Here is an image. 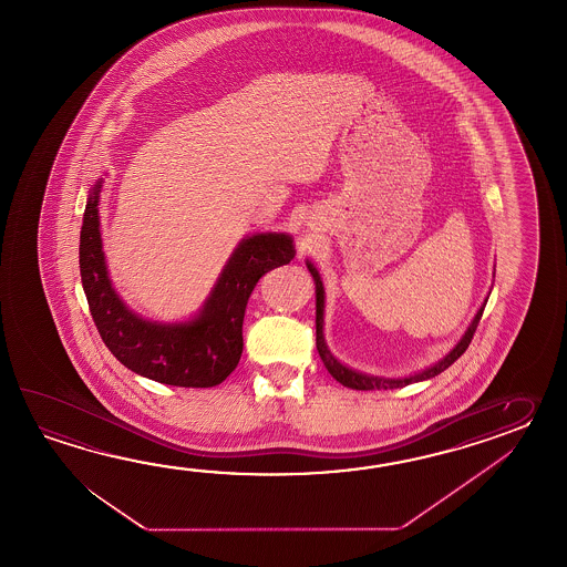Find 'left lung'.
I'll return each instance as SVG.
<instances>
[{
	"mask_svg": "<svg viewBox=\"0 0 567 567\" xmlns=\"http://www.w3.org/2000/svg\"><path fill=\"white\" fill-rule=\"evenodd\" d=\"M306 266L312 274L313 284H316V349L320 359L324 362L328 373L332 374L337 379L340 385L349 386V389H357V391H373V389H399V386L411 385V383H420L425 379H432L435 374L444 373L447 367L452 362L458 361L460 357L466 352L468 344L472 342V337L476 332V326L481 322L482 312H484V306L486 300L481 306V310L474 316L471 326L466 328L464 337L460 338L458 344L454 349L447 352L446 357L442 361L435 362L432 367H427L422 373L410 374V377H403V379H385V377H373V374L359 373V371H352L349 367H344L342 362L337 361V357L328 350L324 340V286H322V279L318 269L313 267L312 261H306Z\"/></svg>",
	"mask_w": 567,
	"mask_h": 567,
	"instance_id": "left-lung-1",
	"label": "left lung"
}]
</instances>
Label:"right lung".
I'll use <instances>...</instances> for the list:
<instances>
[{
	"label": "right lung",
	"instance_id": "1",
	"mask_svg": "<svg viewBox=\"0 0 567 567\" xmlns=\"http://www.w3.org/2000/svg\"><path fill=\"white\" fill-rule=\"evenodd\" d=\"M99 181L86 198L79 264L89 310L113 357L133 373L174 386H215L239 364L243 318L249 296L267 271L286 266L293 239L257 233L243 239L220 271L203 310L188 322L162 324L132 312L113 289L99 229Z\"/></svg>",
	"mask_w": 567,
	"mask_h": 567
}]
</instances>
